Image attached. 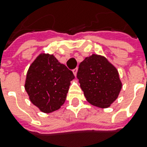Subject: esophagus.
<instances>
[{"mask_svg": "<svg viewBox=\"0 0 147 147\" xmlns=\"http://www.w3.org/2000/svg\"><path fill=\"white\" fill-rule=\"evenodd\" d=\"M77 71H78V69H77V68H75L74 70H72V71H73L74 75H75V76H76V74H77Z\"/></svg>", "mask_w": 147, "mask_h": 147, "instance_id": "esophagus-1", "label": "esophagus"}]
</instances>
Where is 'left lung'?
Listing matches in <instances>:
<instances>
[{"label": "left lung", "instance_id": "obj_1", "mask_svg": "<svg viewBox=\"0 0 147 147\" xmlns=\"http://www.w3.org/2000/svg\"><path fill=\"white\" fill-rule=\"evenodd\" d=\"M77 78L86 100L101 108L113 103L122 88L117 69L98 54H92L80 63Z\"/></svg>", "mask_w": 147, "mask_h": 147}]
</instances>
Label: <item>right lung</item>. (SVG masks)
<instances>
[{
	"label": "right lung",
	"mask_w": 147,
	"mask_h": 147,
	"mask_svg": "<svg viewBox=\"0 0 147 147\" xmlns=\"http://www.w3.org/2000/svg\"><path fill=\"white\" fill-rule=\"evenodd\" d=\"M74 78L72 71L53 54L40 53L29 67L25 90L36 107L44 113H51L63 105Z\"/></svg>",
	"instance_id": "right-lung-1"
}]
</instances>
